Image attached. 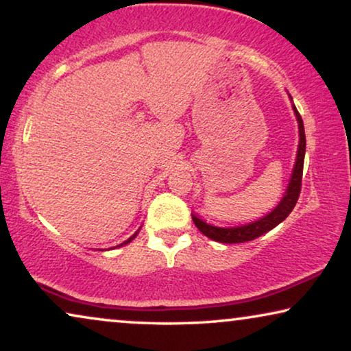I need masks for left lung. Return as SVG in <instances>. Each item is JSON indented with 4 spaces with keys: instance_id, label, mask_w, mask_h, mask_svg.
Masks as SVG:
<instances>
[{
    "instance_id": "left-lung-1",
    "label": "left lung",
    "mask_w": 351,
    "mask_h": 351,
    "mask_svg": "<svg viewBox=\"0 0 351 351\" xmlns=\"http://www.w3.org/2000/svg\"><path fill=\"white\" fill-rule=\"evenodd\" d=\"M291 99V96H290ZM293 110H295L298 128H300V145H298V154H296V162L295 167H293L291 178L289 186H287V191L282 197L273 211L266 214L265 217L258 219V221L245 223V226H238V227H214L211 223H208L203 219L197 217L195 214H192V221L195 223V227L200 230V232L205 234V237L214 239L217 243L223 244H238V243H245L252 241V239L261 237V234L268 233L269 230L279 226L282 221H285L289 217V214L295 208L298 198H300L301 192V181H302V167H304V154H306V134H304V124H302L301 114L298 113V110L293 104Z\"/></svg>"
}]
</instances>
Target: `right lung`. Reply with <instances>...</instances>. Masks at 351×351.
I'll return each mask as SVG.
<instances>
[{
    "instance_id": "1",
    "label": "right lung",
    "mask_w": 351,
    "mask_h": 351,
    "mask_svg": "<svg viewBox=\"0 0 351 351\" xmlns=\"http://www.w3.org/2000/svg\"><path fill=\"white\" fill-rule=\"evenodd\" d=\"M137 234H138V232L135 233V234H132V237H130V238L128 239V241H124V243H121V244H119V245H117V247H121V245H125V244H128V243H130V241H132V239H134L135 237H137Z\"/></svg>"
}]
</instances>
